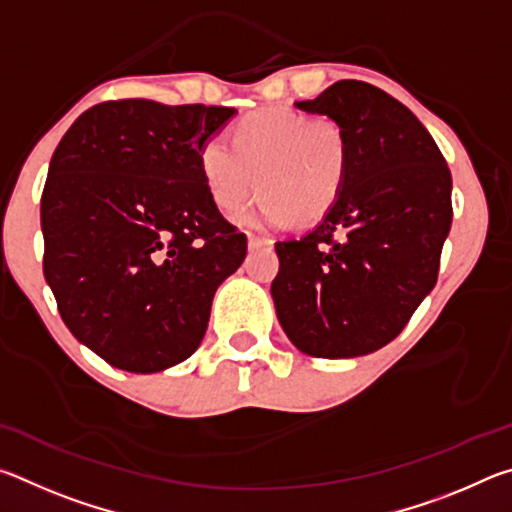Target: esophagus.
Returning a JSON list of instances; mask_svg holds the SVG:
<instances>
[{
  "label": "esophagus",
  "mask_w": 512,
  "mask_h": 512,
  "mask_svg": "<svg viewBox=\"0 0 512 512\" xmlns=\"http://www.w3.org/2000/svg\"><path fill=\"white\" fill-rule=\"evenodd\" d=\"M268 246H273V239L257 237V235H250L248 237V248L250 250H259V248H268Z\"/></svg>",
  "instance_id": "obj_1"
}]
</instances>
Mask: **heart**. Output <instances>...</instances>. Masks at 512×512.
Instances as JSON below:
<instances>
[{
	"label": "heart",
	"instance_id": "heart-1",
	"mask_svg": "<svg viewBox=\"0 0 512 512\" xmlns=\"http://www.w3.org/2000/svg\"><path fill=\"white\" fill-rule=\"evenodd\" d=\"M198 171L212 203L235 212L257 189L246 225H309L332 212L350 171V142L332 117L287 108L257 110L235 124L230 146L212 137L198 149Z\"/></svg>",
	"mask_w": 512,
	"mask_h": 512
}]
</instances>
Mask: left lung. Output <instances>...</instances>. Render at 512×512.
Instances as JSON below:
<instances>
[{"instance_id":"left-lung-1","label":"left lung","mask_w":512,"mask_h":512,"mask_svg":"<svg viewBox=\"0 0 512 512\" xmlns=\"http://www.w3.org/2000/svg\"><path fill=\"white\" fill-rule=\"evenodd\" d=\"M296 108L339 121L350 171L314 230L275 244L277 320L311 357H361L391 343L436 287L452 173L420 119L375 85L339 81Z\"/></svg>"}]
</instances>
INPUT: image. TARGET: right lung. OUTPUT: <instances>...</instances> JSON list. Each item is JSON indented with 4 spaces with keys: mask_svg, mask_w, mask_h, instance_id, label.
<instances>
[{
    "mask_svg": "<svg viewBox=\"0 0 512 512\" xmlns=\"http://www.w3.org/2000/svg\"><path fill=\"white\" fill-rule=\"evenodd\" d=\"M235 108L99 103L56 146L40 201L45 280L76 339L128 372L201 345L246 235L207 196L198 149Z\"/></svg>",
    "mask_w": 512,
    "mask_h": 512,
    "instance_id": "add662e5",
    "label": "right lung"
}]
</instances>
